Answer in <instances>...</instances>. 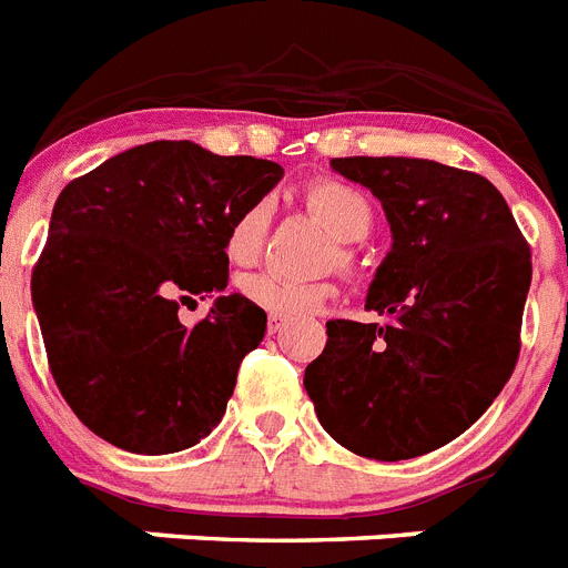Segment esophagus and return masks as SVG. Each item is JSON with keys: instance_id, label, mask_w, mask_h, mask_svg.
<instances>
[{"instance_id": "obj_1", "label": "esophagus", "mask_w": 568, "mask_h": 568, "mask_svg": "<svg viewBox=\"0 0 568 568\" xmlns=\"http://www.w3.org/2000/svg\"><path fill=\"white\" fill-rule=\"evenodd\" d=\"M284 327H287V318L284 316H278V313H270V316H266V333H270V336L281 333Z\"/></svg>"}]
</instances>
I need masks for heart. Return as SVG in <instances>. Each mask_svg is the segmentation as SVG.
Instances as JSON below:
<instances>
[{
	"mask_svg": "<svg viewBox=\"0 0 568 568\" xmlns=\"http://www.w3.org/2000/svg\"><path fill=\"white\" fill-rule=\"evenodd\" d=\"M304 203H307L310 212H313L338 241H344V244H356V241H362L373 226L371 201H367L356 186H351V183H310V186L304 189ZM266 221H270V212H266L264 203H255V206L244 210L235 221H232L224 241L226 258H230L232 264H250V261H255V255H258L261 250V241H264ZM241 293H244L252 304H258L261 310H266V313H278V316L284 318L310 316V313L322 310L324 304L333 298V287L331 284H324V281H298L278 273L246 275V278L241 281Z\"/></svg>",
	"mask_w": 568,
	"mask_h": 568,
	"instance_id": "1",
	"label": "heart"
}]
</instances>
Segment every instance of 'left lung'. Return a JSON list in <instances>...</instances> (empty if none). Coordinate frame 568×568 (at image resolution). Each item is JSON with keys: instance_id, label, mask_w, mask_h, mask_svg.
Segmentation results:
<instances>
[{"instance_id": "1", "label": "left lung", "mask_w": 568, "mask_h": 568, "mask_svg": "<svg viewBox=\"0 0 568 568\" xmlns=\"http://www.w3.org/2000/svg\"><path fill=\"white\" fill-rule=\"evenodd\" d=\"M331 166L371 189L390 224L365 302L387 322H327L304 387L322 428L358 457H423L471 428L515 371L531 252L483 174L423 158Z\"/></svg>"}]
</instances>
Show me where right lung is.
I'll return each mask as SVG.
<instances>
[{
    "label": "right lung",
    "mask_w": 568,
    "mask_h": 568,
    "mask_svg": "<svg viewBox=\"0 0 568 568\" xmlns=\"http://www.w3.org/2000/svg\"><path fill=\"white\" fill-rule=\"evenodd\" d=\"M284 178L273 160L221 158L154 140L60 192L31 298L48 365L80 423L132 454H174L210 436L266 313L224 295L232 221ZM215 292L195 328L180 302Z\"/></svg>",
    "instance_id": "1"
}]
</instances>
